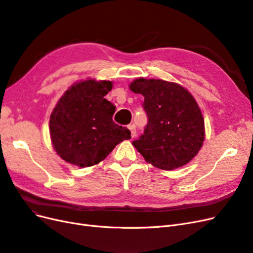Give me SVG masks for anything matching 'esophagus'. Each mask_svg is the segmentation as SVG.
<instances>
[{
    "instance_id": "esophagus-1",
    "label": "esophagus",
    "mask_w": 253,
    "mask_h": 253,
    "mask_svg": "<svg viewBox=\"0 0 253 253\" xmlns=\"http://www.w3.org/2000/svg\"><path fill=\"white\" fill-rule=\"evenodd\" d=\"M127 128L129 129V132H131V136L135 137L136 136V127H135V126L134 125H129L127 126Z\"/></svg>"
}]
</instances>
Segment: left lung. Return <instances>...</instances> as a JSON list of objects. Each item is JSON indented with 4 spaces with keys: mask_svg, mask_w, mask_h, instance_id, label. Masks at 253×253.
I'll return each mask as SVG.
<instances>
[{
    "mask_svg": "<svg viewBox=\"0 0 253 253\" xmlns=\"http://www.w3.org/2000/svg\"><path fill=\"white\" fill-rule=\"evenodd\" d=\"M129 89L144 97L148 126L132 143L147 163L175 170L190 163L203 147L205 122L190 91L175 82L138 78Z\"/></svg>",
    "mask_w": 253,
    "mask_h": 253,
    "instance_id": "8db88e82",
    "label": "left lung"
}]
</instances>
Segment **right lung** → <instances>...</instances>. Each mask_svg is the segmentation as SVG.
Listing matches in <instances>:
<instances>
[{
    "label": "right lung",
    "instance_id": "add662e5",
    "mask_svg": "<svg viewBox=\"0 0 253 253\" xmlns=\"http://www.w3.org/2000/svg\"><path fill=\"white\" fill-rule=\"evenodd\" d=\"M113 82L87 78L74 83L59 99L49 118L52 147L64 162L80 168L104 160L118 143L131 138L113 121L116 106L104 96Z\"/></svg>",
    "mask_w": 253,
    "mask_h": 253
}]
</instances>
